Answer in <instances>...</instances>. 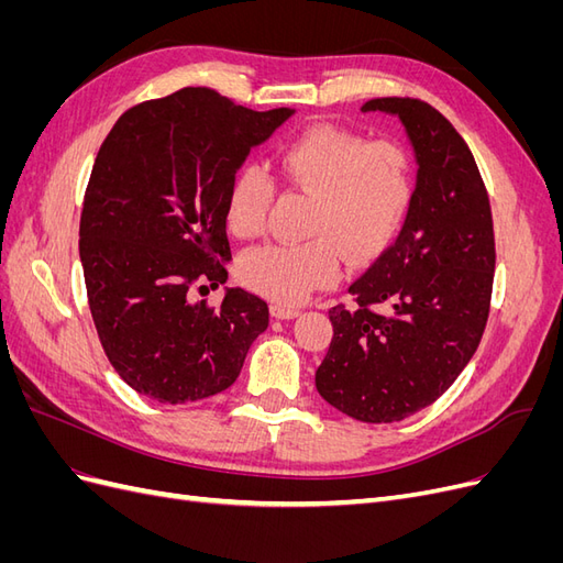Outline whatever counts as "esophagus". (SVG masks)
Returning a JSON list of instances; mask_svg holds the SVG:
<instances>
[{
  "mask_svg": "<svg viewBox=\"0 0 563 563\" xmlns=\"http://www.w3.org/2000/svg\"><path fill=\"white\" fill-rule=\"evenodd\" d=\"M269 312H272V317H277V319H294V317L300 314L296 305H284V302H272Z\"/></svg>",
  "mask_w": 563,
  "mask_h": 563,
  "instance_id": "34e87169",
  "label": "esophagus"
}]
</instances>
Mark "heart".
<instances>
[{
    "mask_svg": "<svg viewBox=\"0 0 563 563\" xmlns=\"http://www.w3.org/2000/svg\"><path fill=\"white\" fill-rule=\"evenodd\" d=\"M291 190L312 197L298 244H267L240 263L244 284L284 305L302 302L340 275L343 253L362 263L378 255L404 225L413 199V159L397 141L321 124L288 143L277 159ZM275 187L258 168H244L228 187L225 223L240 240L267 225Z\"/></svg>",
    "mask_w": 563,
    "mask_h": 563,
    "instance_id": "heart-1",
    "label": "heart"
}]
</instances>
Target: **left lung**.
Masks as SVG:
<instances>
[{
    "label": "left lung",
    "mask_w": 563,
    "mask_h": 563,
    "mask_svg": "<svg viewBox=\"0 0 563 563\" xmlns=\"http://www.w3.org/2000/svg\"><path fill=\"white\" fill-rule=\"evenodd\" d=\"M397 114L418 159L404 228L329 310L319 395L362 422H397L434 404L479 347L496 269L486 185L449 119L418 98H373Z\"/></svg>",
    "instance_id": "left-lung-1"
}]
</instances>
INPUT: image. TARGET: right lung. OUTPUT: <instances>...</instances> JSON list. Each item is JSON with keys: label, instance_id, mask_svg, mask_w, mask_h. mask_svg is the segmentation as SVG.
Instances as JSON below:
<instances>
[{"label": "right lung", "instance_id": "right-lung-1", "mask_svg": "<svg viewBox=\"0 0 563 563\" xmlns=\"http://www.w3.org/2000/svg\"><path fill=\"white\" fill-rule=\"evenodd\" d=\"M294 110L255 112L187 87L129 108L98 150L79 220L89 308L110 364L159 404L228 389L269 321L267 302L225 284L228 187L251 147Z\"/></svg>", "mask_w": 563, "mask_h": 563}]
</instances>
